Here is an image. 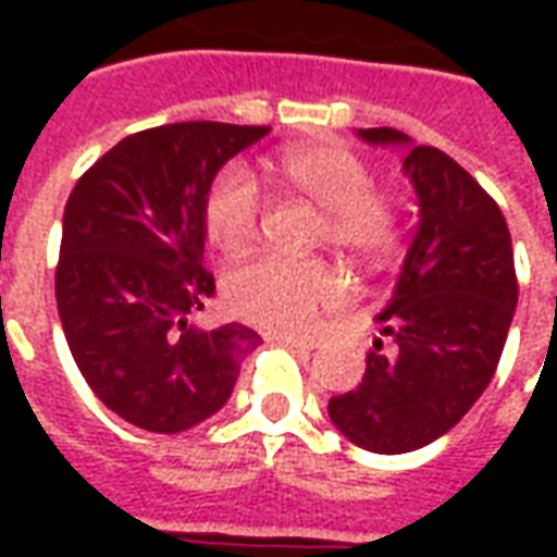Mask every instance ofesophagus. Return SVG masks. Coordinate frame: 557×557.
<instances>
[{
    "label": "esophagus",
    "instance_id": "1",
    "mask_svg": "<svg viewBox=\"0 0 557 557\" xmlns=\"http://www.w3.org/2000/svg\"><path fill=\"white\" fill-rule=\"evenodd\" d=\"M265 339H271V343H283V346H292V349L301 351H310L315 346L313 337H295V334H283V331H268Z\"/></svg>",
    "mask_w": 557,
    "mask_h": 557
}]
</instances>
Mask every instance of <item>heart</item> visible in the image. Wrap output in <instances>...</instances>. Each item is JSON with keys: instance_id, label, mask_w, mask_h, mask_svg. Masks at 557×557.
Segmentation results:
<instances>
[{"instance_id": "b5f03b06", "label": "heart", "mask_w": 557, "mask_h": 557, "mask_svg": "<svg viewBox=\"0 0 557 557\" xmlns=\"http://www.w3.org/2000/svg\"><path fill=\"white\" fill-rule=\"evenodd\" d=\"M289 194L319 208L313 244H331L351 262H382L399 242L403 211L394 190L370 184V170L343 146L289 148L271 160ZM265 223V194L242 163L214 172L202 196V230L223 253H242ZM343 277L325 256L265 253L235 265L223 280L232 313L259 327L301 331L327 304L339 301Z\"/></svg>"}]
</instances>
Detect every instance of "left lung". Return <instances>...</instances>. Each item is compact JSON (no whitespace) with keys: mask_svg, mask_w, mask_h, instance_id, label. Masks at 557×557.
<instances>
[{"mask_svg":"<svg viewBox=\"0 0 557 557\" xmlns=\"http://www.w3.org/2000/svg\"><path fill=\"white\" fill-rule=\"evenodd\" d=\"M370 143H409L394 127ZM403 166L418 190L420 223L406 268L379 315L361 385L331 397L327 414L373 454H409L456 426L502 361L519 283L502 208L450 154L411 146Z\"/></svg>","mask_w":557,"mask_h":557,"instance_id":"1","label":"left lung"}]
</instances>
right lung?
<instances>
[{"instance_id": "right-lung-1", "label": "right lung", "mask_w": 557, "mask_h": 557, "mask_svg": "<svg viewBox=\"0 0 557 557\" xmlns=\"http://www.w3.org/2000/svg\"><path fill=\"white\" fill-rule=\"evenodd\" d=\"M262 125L175 122L131 134L67 196L55 304L91 394L148 432H182L230 399L253 327L196 331L214 295L202 265V196L214 172L262 139Z\"/></svg>"}]
</instances>
